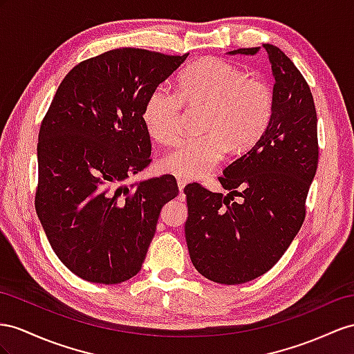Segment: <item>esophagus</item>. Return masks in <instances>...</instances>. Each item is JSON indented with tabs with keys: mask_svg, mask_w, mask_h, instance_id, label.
<instances>
[{
	"mask_svg": "<svg viewBox=\"0 0 354 354\" xmlns=\"http://www.w3.org/2000/svg\"><path fill=\"white\" fill-rule=\"evenodd\" d=\"M176 180H178V187H179V192H180V193H183V192H184V188H185V185H187V179H184V178H178Z\"/></svg>",
	"mask_w": 354,
	"mask_h": 354,
	"instance_id": "esophagus-1",
	"label": "esophagus"
}]
</instances>
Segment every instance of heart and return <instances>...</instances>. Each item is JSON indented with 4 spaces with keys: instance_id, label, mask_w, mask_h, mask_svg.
Returning <instances> with one entry per match:
<instances>
[{
    "instance_id": "obj_1",
    "label": "heart",
    "mask_w": 354,
    "mask_h": 354,
    "mask_svg": "<svg viewBox=\"0 0 354 354\" xmlns=\"http://www.w3.org/2000/svg\"><path fill=\"white\" fill-rule=\"evenodd\" d=\"M185 104L207 107L202 138L185 139L161 158L167 174L201 179L230 147L247 151L261 139L274 113V94L263 79L220 58H203L185 68L178 93L160 85L143 106L142 121L153 140L174 143L183 130Z\"/></svg>"
}]
</instances>
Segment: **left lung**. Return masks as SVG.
Returning <instances> with one entry per match:
<instances>
[{"mask_svg": "<svg viewBox=\"0 0 354 354\" xmlns=\"http://www.w3.org/2000/svg\"><path fill=\"white\" fill-rule=\"evenodd\" d=\"M275 79L274 113L261 139L224 169L227 196L198 184L184 188L185 239L194 268L220 284L254 279L283 257L305 220V201L319 162L311 89L286 53L263 44ZM260 48L230 55H256ZM239 195V203L232 196Z\"/></svg>", "mask_w": 354, "mask_h": 354, "instance_id": "obj_1", "label": "left lung"}]
</instances>
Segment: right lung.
Masks as SVG:
<instances>
[{
  "instance_id": "1",
  "label": "right lung",
  "mask_w": 354,
  "mask_h": 354,
  "mask_svg": "<svg viewBox=\"0 0 354 354\" xmlns=\"http://www.w3.org/2000/svg\"><path fill=\"white\" fill-rule=\"evenodd\" d=\"M187 57L122 48L80 62L41 122L35 211L58 259L89 283L138 274L161 207L178 196L171 175L125 180L151 161L145 102Z\"/></svg>"
}]
</instances>
